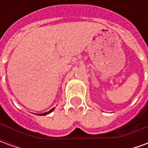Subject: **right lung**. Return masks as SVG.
Listing matches in <instances>:
<instances>
[{
  "label": "right lung",
  "instance_id": "1",
  "mask_svg": "<svg viewBox=\"0 0 148 148\" xmlns=\"http://www.w3.org/2000/svg\"><path fill=\"white\" fill-rule=\"evenodd\" d=\"M54 109H55V108H53V109H51L49 112H43V113H41V114H39V116H45V115L49 114V113H51V112L53 111Z\"/></svg>",
  "mask_w": 148,
  "mask_h": 148
}]
</instances>
